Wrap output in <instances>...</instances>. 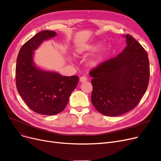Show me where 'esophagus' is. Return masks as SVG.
<instances>
[{
  "label": "esophagus",
  "instance_id": "esophagus-1",
  "mask_svg": "<svg viewBox=\"0 0 161 161\" xmlns=\"http://www.w3.org/2000/svg\"><path fill=\"white\" fill-rule=\"evenodd\" d=\"M87 80V78L86 77V76H81L80 78V81L81 82H86Z\"/></svg>",
  "mask_w": 161,
  "mask_h": 161
}]
</instances>
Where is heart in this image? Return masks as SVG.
<instances>
[{
  "label": "heart",
  "instance_id": "heart-1",
  "mask_svg": "<svg viewBox=\"0 0 161 161\" xmlns=\"http://www.w3.org/2000/svg\"><path fill=\"white\" fill-rule=\"evenodd\" d=\"M98 46H99L98 43H91V44H86V45L80 46L76 50V54L79 56V55L83 54V53L86 52L94 51L97 49ZM105 51V47L101 48L99 52H97L94 56L91 57L88 60V62H87L88 63V65L91 67H96L98 65H99L101 63L102 60H103Z\"/></svg>",
  "mask_w": 161,
  "mask_h": 161
}]
</instances>
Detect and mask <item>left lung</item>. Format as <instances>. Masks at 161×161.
I'll return each mask as SVG.
<instances>
[{"mask_svg": "<svg viewBox=\"0 0 161 161\" xmlns=\"http://www.w3.org/2000/svg\"><path fill=\"white\" fill-rule=\"evenodd\" d=\"M126 47L116 57L93 68L91 102L107 116H118L138 104L148 85L150 66L147 52L129 34Z\"/></svg>", "mask_w": 161, "mask_h": 161, "instance_id": "left-lung-1", "label": "left lung"}]
</instances>
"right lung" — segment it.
Returning a JSON list of instances; mask_svg holds the SVG:
<instances>
[{
  "instance_id": "obj_1",
  "label": "right lung",
  "mask_w": 161,
  "mask_h": 161,
  "mask_svg": "<svg viewBox=\"0 0 161 161\" xmlns=\"http://www.w3.org/2000/svg\"><path fill=\"white\" fill-rule=\"evenodd\" d=\"M56 36L53 31L39 32L24 43L17 58L18 92L31 110L46 115H56L64 109L79 80L77 76H62L42 70L34 64V51L43 41Z\"/></svg>"
}]
</instances>
